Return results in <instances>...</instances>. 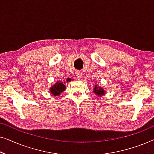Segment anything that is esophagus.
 Segmentation results:
<instances>
[{
    "label": "esophagus",
    "mask_w": 154,
    "mask_h": 154,
    "mask_svg": "<svg viewBox=\"0 0 154 154\" xmlns=\"http://www.w3.org/2000/svg\"><path fill=\"white\" fill-rule=\"evenodd\" d=\"M76 75H77L78 79H81L82 76V73L80 72V71H78V72L76 73Z\"/></svg>",
    "instance_id": "esophagus-1"
}]
</instances>
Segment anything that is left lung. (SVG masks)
<instances>
[{"label": "left lung", "mask_w": 154, "mask_h": 154, "mask_svg": "<svg viewBox=\"0 0 154 154\" xmlns=\"http://www.w3.org/2000/svg\"><path fill=\"white\" fill-rule=\"evenodd\" d=\"M94 92L97 94V95H99V96H101V95H103V94H104V90L101 88H97V86H95L94 88Z\"/></svg>", "instance_id": "1"}]
</instances>
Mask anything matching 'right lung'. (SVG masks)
Returning <instances> with one entry per match:
<instances>
[{
    "label": "right lung",
    "instance_id": "add662e5",
    "mask_svg": "<svg viewBox=\"0 0 154 154\" xmlns=\"http://www.w3.org/2000/svg\"><path fill=\"white\" fill-rule=\"evenodd\" d=\"M70 81H71V79H66L67 82ZM64 90H65L64 84H63V83H62V82H61V83L60 82H57V83L52 86L50 92H51V93L53 94V95L56 96V95H58V94H60L61 92L64 91Z\"/></svg>",
    "mask_w": 154,
    "mask_h": 154
}]
</instances>
